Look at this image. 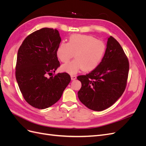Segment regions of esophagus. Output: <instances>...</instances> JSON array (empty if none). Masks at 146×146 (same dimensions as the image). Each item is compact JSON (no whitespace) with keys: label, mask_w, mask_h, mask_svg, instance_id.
<instances>
[{"label":"esophagus","mask_w":146,"mask_h":146,"mask_svg":"<svg viewBox=\"0 0 146 146\" xmlns=\"http://www.w3.org/2000/svg\"><path fill=\"white\" fill-rule=\"evenodd\" d=\"M70 77H71V80H76V79L77 78L76 76H74V75H71V76H70Z\"/></svg>","instance_id":"obj_1"}]
</instances>
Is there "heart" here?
<instances>
[{"label": "heart", "mask_w": 146, "mask_h": 146, "mask_svg": "<svg viewBox=\"0 0 146 146\" xmlns=\"http://www.w3.org/2000/svg\"><path fill=\"white\" fill-rule=\"evenodd\" d=\"M104 42L91 35L74 34L68 42H61L56 49V55L63 63H67L74 56L76 59L63 64V71L70 74L83 69L91 71L98 67L104 56Z\"/></svg>", "instance_id": "b5f03b06"}]
</instances>
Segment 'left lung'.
I'll use <instances>...</instances> for the list:
<instances>
[{"instance_id":"8db88e82","label":"left lung","mask_w":146,"mask_h":146,"mask_svg":"<svg viewBox=\"0 0 146 146\" xmlns=\"http://www.w3.org/2000/svg\"><path fill=\"white\" fill-rule=\"evenodd\" d=\"M129 63L123 48L111 36L101 62L85 76H79L82 83L78 92L81 102L89 109L100 111L113 105L125 90Z\"/></svg>"}]
</instances>
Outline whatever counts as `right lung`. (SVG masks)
Here are the masks:
<instances>
[{"label":"right lung","mask_w":146,"mask_h":146,"mask_svg":"<svg viewBox=\"0 0 146 146\" xmlns=\"http://www.w3.org/2000/svg\"><path fill=\"white\" fill-rule=\"evenodd\" d=\"M61 41L56 29L42 28L26 37L17 52L16 80L24 99L35 108L55 104L70 82L66 72L47 77L60 66L56 49Z\"/></svg>","instance_id":"1"}]
</instances>
